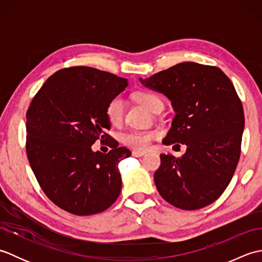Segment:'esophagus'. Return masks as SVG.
Instances as JSON below:
<instances>
[{"label":"esophagus","mask_w":262,"mask_h":262,"mask_svg":"<svg viewBox=\"0 0 262 262\" xmlns=\"http://www.w3.org/2000/svg\"><path fill=\"white\" fill-rule=\"evenodd\" d=\"M145 154H146L145 152H140V151H133L132 152V155H133V157H135V158L143 157V155H145Z\"/></svg>","instance_id":"34e87169"}]
</instances>
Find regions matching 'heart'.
<instances>
[{"label":"heart","instance_id":"obj_1","mask_svg":"<svg viewBox=\"0 0 262 262\" xmlns=\"http://www.w3.org/2000/svg\"><path fill=\"white\" fill-rule=\"evenodd\" d=\"M135 99L152 113L159 104L162 103L161 99L151 92H138L135 94ZM124 108L125 101L121 96L114 97L108 102L107 108H105V116L111 125L120 124L122 117H124ZM158 136V130H130L122 135L121 141L125 145L132 148L145 151Z\"/></svg>","mask_w":262,"mask_h":262}]
</instances>
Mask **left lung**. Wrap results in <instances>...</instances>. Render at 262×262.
<instances>
[{"instance_id":"1","label":"left lung","mask_w":262,"mask_h":262,"mask_svg":"<svg viewBox=\"0 0 262 262\" xmlns=\"http://www.w3.org/2000/svg\"><path fill=\"white\" fill-rule=\"evenodd\" d=\"M140 81L163 93L176 111L163 144L187 146L181 158L160 155L154 173L159 193L185 210L214 203L231 182L241 154L244 114L233 83L216 66L193 62Z\"/></svg>"}]
</instances>
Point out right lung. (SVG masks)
I'll list each match as a JSON object with an SVG mask.
<instances>
[{
	"label": "right lung",
	"mask_w": 262,
	"mask_h": 262,
	"mask_svg": "<svg viewBox=\"0 0 262 262\" xmlns=\"http://www.w3.org/2000/svg\"><path fill=\"white\" fill-rule=\"evenodd\" d=\"M126 79L88 66L57 71L43 83L27 111L28 160L42 191L71 214L109 208L121 191L118 164L130 157L105 130L107 104L125 90ZM97 139L112 148L93 152Z\"/></svg>",
	"instance_id": "1"
}]
</instances>
